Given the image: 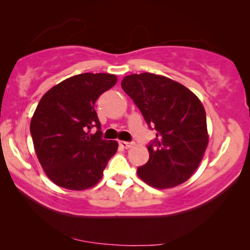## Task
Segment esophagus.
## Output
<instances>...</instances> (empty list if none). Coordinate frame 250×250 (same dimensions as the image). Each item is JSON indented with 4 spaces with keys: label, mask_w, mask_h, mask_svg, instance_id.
<instances>
[{
    "label": "esophagus",
    "mask_w": 250,
    "mask_h": 250,
    "mask_svg": "<svg viewBox=\"0 0 250 250\" xmlns=\"http://www.w3.org/2000/svg\"><path fill=\"white\" fill-rule=\"evenodd\" d=\"M119 146H123L124 149H129L133 146L132 142H126V141H119Z\"/></svg>",
    "instance_id": "1"
}]
</instances>
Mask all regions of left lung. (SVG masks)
Segmentation results:
<instances>
[{"label":"left lung","mask_w":250,"mask_h":250,"mask_svg":"<svg viewBox=\"0 0 250 250\" xmlns=\"http://www.w3.org/2000/svg\"><path fill=\"white\" fill-rule=\"evenodd\" d=\"M121 85L157 131L155 142L148 146V163L139 167L138 176L156 189L184 183L198 168L209 141L199 98L179 82L151 73L128 75Z\"/></svg>","instance_id":"1"}]
</instances>
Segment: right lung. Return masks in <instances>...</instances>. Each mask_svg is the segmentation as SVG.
<instances>
[{
    "label": "right lung",
    "instance_id": "right-lung-1",
    "mask_svg": "<svg viewBox=\"0 0 250 250\" xmlns=\"http://www.w3.org/2000/svg\"><path fill=\"white\" fill-rule=\"evenodd\" d=\"M117 82L112 74L85 73L54 85L30 121L34 149L44 173L58 187L86 190L99 183L117 141L101 139L98 98ZM93 127L98 131L91 133Z\"/></svg>",
    "mask_w": 250,
    "mask_h": 250
}]
</instances>
